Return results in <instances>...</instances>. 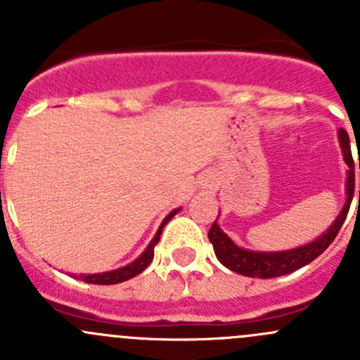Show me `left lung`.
Instances as JSON below:
<instances>
[{
    "mask_svg": "<svg viewBox=\"0 0 360 360\" xmlns=\"http://www.w3.org/2000/svg\"><path fill=\"white\" fill-rule=\"evenodd\" d=\"M340 143L343 148V157L347 165L350 167L347 177V203H345L343 210H341L340 216L336 217V221L333 223V226L322 235L321 238H317L311 244L303 245V248H297L292 250H284V252H252V250H245L237 248L226 235L221 231V228L217 226V223L214 221L212 226L209 230V240L212 244L214 252H216L217 259L221 261V264H224L226 268H230L235 274L245 275V277H254V278H274L281 277V275L292 274V271L300 270L304 264L311 263L315 257L321 256L326 249L331 245V242L335 240L338 231L343 226L345 219H347L348 209H350L352 198H354L355 191V169H354V158H352V150H350V139H348L347 130L340 129ZM360 167V160H359ZM360 198V191H359Z\"/></svg>",
    "mask_w": 360,
    "mask_h": 360,
    "instance_id": "obj_1",
    "label": "left lung"
}]
</instances>
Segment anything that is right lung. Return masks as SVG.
<instances>
[{
    "mask_svg": "<svg viewBox=\"0 0 360 360\" xmlns=\"http://www.w3.org/2000/svg\"><path fill=\"white\" fill-rule=\"evenodd\" d=\"M177 210H172V212L169 214V216L163 219L162 226L158 228L157 235H155V238L151 240V244L148 245V249L144 250L143 254H141L139 257H137L134 263L127 264V266L120 268V270H115V271H108V274H94V275H79L78 278H82L83 282H89V284H101V285H111V284H120V282H125L129 281V278L136 277V275H139L141 271L146 270L148 264L153 261V256H155V245L158 244L160 240V235H162V230L163 226H165L167 223H169L170 219H172V216L176 214ZM76 277V275H75Z\"/></svg>",
    "mask_w": 360,
    "mask_h": 360,
    "instance_id": "1",
    "label": "right lung"
}]
</instances>
